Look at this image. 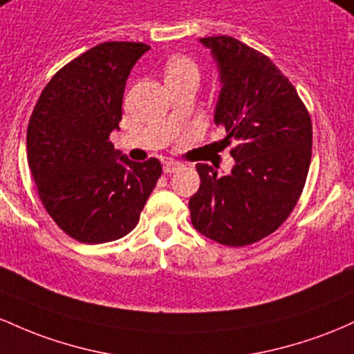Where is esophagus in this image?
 I'll use <instances>...</instances> for the list:
<instances>
[{
    "instance_id": "obj_1",
    "label": "esophagus",
    "mask_w": 354,
    "mask_h": 354,
    "mask_svg": "<svg viewBox=\"0 0 354 354\" xmlns=\"http://www.w3.org/2000/svg\"><path fill=\"white\" fill-rule=\"evenodd\" d=\"M180 167H182L180 162L169 160V162H165V164H164V172L165 174H174V172H176V170L180 169Z\"/></svg>"
}]
</instances>
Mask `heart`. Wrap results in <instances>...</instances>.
Returning <instances> with one entry per match:
<instances>
[{
    "label": "heart",
    "mask_w": 354,
    "mask_h": 354,
    "mask_svg": "<svg viewBox=\"0 0 354 354\" xmlns=\"http://www.w3.org/2000/svg\"><path fill=\"white\" fill-rule=\"evenodd\" d=\"M197 78L198 80V66L184 55H176L169 58L165 63V80H180V78Z\"/></svg>",
    "instance_id": "1"
}]
</instances>
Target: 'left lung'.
I'll return each mask as SVG.
<instances>
[{
    "instance_id": "1",
    "label": "left lung",
    "mask_w": 354,
    "mask_h": 354,
    "mask_svg": "<svg viewBox=\"0 0 354 354\" xmlns=\"http://www.w3.org/2000/svg\"><path fill=\"white\" fill-rule=\"evenodd\" d=\"M221 70L216 125L225 129L229 176L197 164L201 187L190 197L198 232L229 248L264 239L288 219L303 194L311 164L308 109L283 71L261 51L232 37L201 38Z\"/></svg>"
}]
</instances>
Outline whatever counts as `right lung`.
Returning <instances> with one entry per match:
<instances>
[{
    "instance_id": "add662e5",
    "label": "right lung",
    "mask_w": 354,
    "mask_h": 354,
    "mask_svg": "<svg viewBox=\"0 0 354 354\" xmlns=\"http://www.w3.org/2000/svg\"><path fill=\"white\" fill-rule=\"evenodd\" d=\"M145 43L106 41L59 68L39 95L26 132L28 165L43 207L83 244L135 229L162 176L157 158H116L110 133L122 120L130 70Z\"/></svg>"
}]
</instances>
